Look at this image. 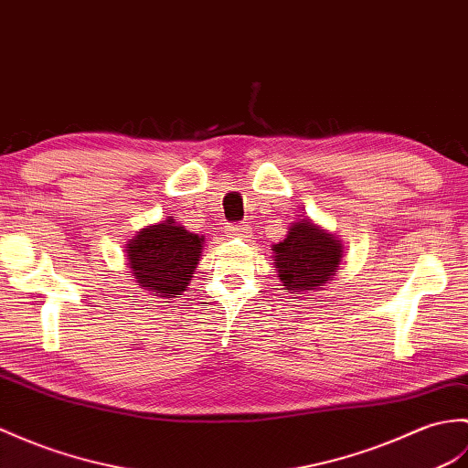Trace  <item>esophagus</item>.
Returning a JSON list of instances; mask_svg holds the SVG:
<instances>
[{"label":"esophagus","mask_w":468,"mask_h":468,"mask_svg":"<svg viewBox=\"0 0 468 468\" xmlns=\"http://www.w3.org/2000/svg\"><path fill=\"white\" fill-rule=\"evenodd\" d=\"M225 231L229 237H239V239H245L249 237V231H251V227L245 225V223H237V225H227Z\"/></svg>","instance_id":"esophagus-1"}]
</instances>
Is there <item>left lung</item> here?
I'll return each mask as SVG.
<instances>
[{
  "label": "left lung",
  "instance_id": "left-lung-1",
  "mask_svg": "<svg viewBox=\"0 0 468 468\" xmlns=\"http://www.w3.org/2000/svg\"><path fill=\"white\" fill-rule=\"evenodd\" d=\"M271 251L275 253V271L281 283L292 295L321 291L324 283L333 281L343 259L339 239L309 219L292 223L287 237Z\"/></svg>",
  "mask_w": 468,
  "mask_h": 468
}]
</instances>
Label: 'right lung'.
<instances>
[{"mask_svg":"<svg viewBox=\"0 0 468 468\" xmlns=\"http://www.w3.org/2000/svg\"><path fill=\"white\" fill-rule=\"evenodd\" d=\"M203 235H195L165 219L147 225L127 243L129 269L139 283L154 297L171 299L187 289L203 253Z\"/></svg>","mask_w":468,"mask_h":468,"instance_id":"add662e5","label":"right lung"}]
</instances>
